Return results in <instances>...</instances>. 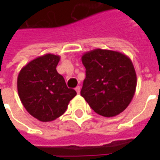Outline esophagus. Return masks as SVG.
<instances>
[{
    "label": "esophagus",
    "mask_w": 160,
    "mask_h": 160,
    "mask_svg": "<svg viewBox=\"0 0 160 160\" xmlns=\"http://www.w3.org/2000/svg\"><path fill=\"white\" fill-rule=\"evenodd\" d=\"M75 91H76L77 93L80 94V87H77L76 88H75Z\"/></svg>",
    "instance_id": "1"
}]
</instances>
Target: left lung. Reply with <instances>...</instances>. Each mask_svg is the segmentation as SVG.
<instances>
[{
    "label": "left lung",
    "instance_id": "obj_1",
    "mask_svg": "<svg viewBox=\"0 0 160 160\" xmlns=\"http://www.w3.org/2000/svg\"><path fill=\"white\" fill-rule=\"evenodd\" d=\"M81 60L86 68L81 96L103 117L122 113L130 104L137 85L130 58L118 51L95 49L85 53Z\"/></svg>",
    "mask_w": 160,
    "mask_h": 160
}]
</instances>
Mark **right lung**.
Listing matches in <instances>:
<instances>
[{
    "instance_id": "1",
    "label": "right lung",
    "mask_w": 160,
    "mask_h": 160,
    "mask_svg": "<svg viewBox=\"0 0 160 160\" xmlns=\"http://www.w3.org/2000/svg\"><path fill=\"white\" fill-rule=\"evenodd\" d=\"M60 56L46 54L38 56L19 71L18 93L26 110L41 122H51L66 111L76 92L67 87L56 71Z\"/></svg>"
}]
</instances>
